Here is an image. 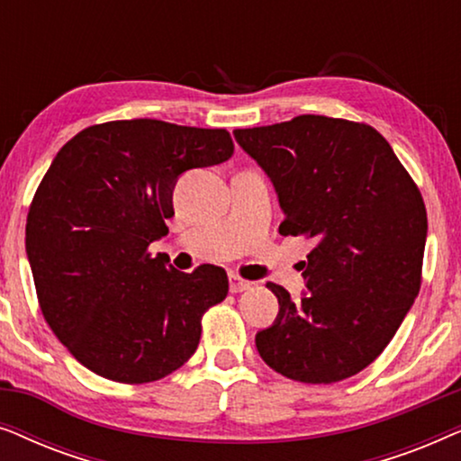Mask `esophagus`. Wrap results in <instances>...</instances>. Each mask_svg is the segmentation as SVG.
<instances>
[{
    "mask_svg": "<svg viewBox=\"0 0 461 461\" xmlns=\"http://www.w3.org/2000/svg\"><path fill=\"white\" fill-rule=\"evenodd\" d=\"M229 283H230V292L232 294H241V292H245V289L251 287V281L243 279V276H239L237 273L229 275Z\"/></svg>",
    "mask_w": 461,
    "mask_h": 461,
    "instance_id": "34e87169",
    "label": "esophagus"
}]
</instances>
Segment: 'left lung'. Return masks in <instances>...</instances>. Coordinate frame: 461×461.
<instances>
[{
    "label": "left lung",
    "instance_id": "left-lung-1",
    "mask_svg": "<svg viewBox=\"0 0 461 461\" xmlns=\"http://www.w3.org/2000/svg\"><path fill=\"white\" fill-rule=\"evenodd\" d=\"M279 194L281 235L311 239L308 294L268 283L279 317L256 336L276 374L304 384L357 375L382 355L421 287L426 205L386 138L325 115L235 130Z\"/></svg>",
    "mask_w": 461,
    "mask_h": 461
}]
</instances>
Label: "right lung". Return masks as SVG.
<instances>
[{"mask_svg": "<svg viewBox=\"0 0 461 461\" xmlns=\"http://www.w3.org/2000/svg\"><path fill=\"white\" fill-rule=\"evenodd\" d=\"M226 130L122 119L81 130L54 157L27 216L37 302L77 361L119 384L161 380L197 350L229 294L213 264L180 273L149 245L167 235L180 174L230 159Z\"/></svg>", "mask_w": 461, "mask_h": 461, "instance_id": "add662e5", "label": "right lung"}]
</instances>
